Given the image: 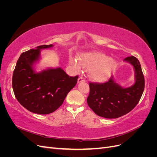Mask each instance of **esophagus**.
<instances>
[{
  "instance_id": "34e87169",
  "label": "esophagus",
  "mask_w": 157,
  "mask_h": 157,
  "mask_svg": "<svg viewBox=\"0 0 157 157\" xmlns=\"http://www.w3.org/2000/svg\"><path fill=\"white\" fill-rule=\"evenodd\" d=\"M84 81H85V80L82 77H79L78 79V83H80V82H84Z\"/></svg>"
}]
</instances>
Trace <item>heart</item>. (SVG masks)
Masks as SVG:
<instances>
[{"label": "heart", "instance_id": "b5f03b06", "mask_svg": "<svg viewBox=\"0 0 157 157\" xmlns=\"http://www.w3.org/2000/svg\"><path fill=\"white\" fill-rule=\"evenodd\" d=\"M71 65L80 71L82 67L90 70V77L95 82H104L116 67V61L98 52H88L80 55L78 59L70 58Z\"/></svg>", "mask_w": 157, "mask_h": 157}]
</instances>
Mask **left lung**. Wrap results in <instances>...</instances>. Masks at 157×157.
Masks as SVG:
<instances>
[{"mask_svg": "<svg viewBox=\"0 0 157 157\" xmlns=\"http://www.w3.org/2000/svg\"><path fill=\"white\" fill-rule=\"evenodd\" d=\"M124 61L130 63L134 69L135 83L132 86L123 88L113 77L103 84H89L87 103L99 117L116 118L126 115L136 106L143 94L145 80L139 60L130 56Z\"/></svg>", "mask_w": 157, "mask_h": 157, "instance_id": "left-lung-1", "label": "left lung"}]
</instances>
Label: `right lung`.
<instances>
[{
    "instance_id": "add662e5",
    "label": "right lung",
    "mask_w": 157,
    "mask_h": 157,
    "mask_svg": "<svg viewBox=\"0 0 157 157\" xmlns=\"http://www.w3.org/2000/svg\"><path fill=\"white\" fill-rule=\"evenodd\" d=\"M53 46L42 45L23 52L13 71L14 95L19 103L32 113L47 115L55 111L77 82L78 76L69 77L61 67L36 72L34 66L40 58L41 50Z\"/></svg>"
}]
</instances>
